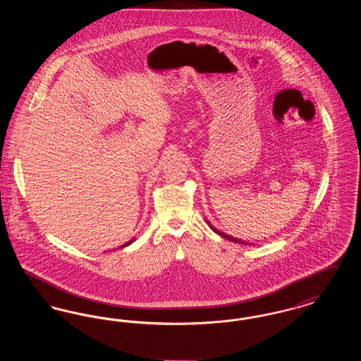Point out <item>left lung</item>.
Instances as JSON below:
<instances>
[{"label": "left lung", "mask_w": 361, "mask_h": 361, "mask_svg": "<svg viewBox=\"0 0 361 361\" xmlns=\"http://www.w3.org/2000/svg\"><path fill=\"white\" fill-rule=\"evenodd\" d=\"M207 224H208V222H207ZM209 226H211V224H209ZM211 228H212V230H214V231H215V233H216V234H219V235H221V237H224V238H226V240H233V242H237V243H245V242H243V240H237V238H233V237H230V235H227V234H224V233H222V231H219V230H216V228H215V227H212V226H211Z\"/></svg>", "instance_id": "8db88e82"}]
</instances>
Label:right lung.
Masks as SVG:
<instances>
[{
  "instance_id": "add662e5",
  "label": "right lung",
  "mask_w": 361,
  "mask_h": 361,
  "mask_svg": "<svg viewBox=\"0 0 361 361\" xmlns=\"http://www.w3.org/2000/svg\"><path fill=\"white\" fill-rule=\"evenodd\" d=\"M133 242H134V240H128V242H127V243H124V245H123V246H121V247H124V246H128V245H130V243H133Z\"/></svg>"
}]
</instances>
